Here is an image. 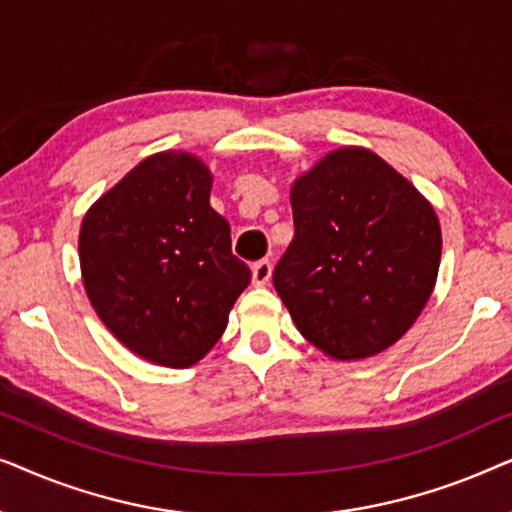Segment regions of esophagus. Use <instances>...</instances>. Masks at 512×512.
<instances>
[{"instance_id":"1","label":"esophagus","mask_w":512,"mask_h":512,"mask_svg":"<svg viewBox=\"0 0 512 512\" xmlns=\"http://www.w3.org/2000/svg\"><path fill=\"white\" fill-rule=\"evenodd\" d=\"M270 275H272V263L268 261V258H263V261L254 263V268H251V279H254L256 286L268 284Z\"/></svg>"}]
</instances>
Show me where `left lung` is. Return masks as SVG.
<instances>
[{
    "label": "left lung",
    "mask_w": 512,
    "mask_h": 512,
    "mask_svg": "<svg viewBox=\"0 0 512 512\" xmlns=\"http://www.w3.org/2000/svg\"><path fill=\"white\" fill-rule=\"evenodd\" d=\"M291 209L296 235L272 282L303 338L335 361L401 340L440 268L431 202L377 153L342 146L293 181Z\"/></svg>",
    "instance_id": "1"
}]
</instances>
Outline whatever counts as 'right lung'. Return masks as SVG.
Instances as JSON below:
<instances>
[{
	"instance_id": "obj_1",
	"label": "right lung",
	"mask_w": 512,
	"mask_h": 512,
	"mask_svg": "<svg viewBox=\"0 0 512 512\" xmlns=\"http://www.w3.org/2000/svg\"><path fill=\"white\" fill-rule=\"evenodd\" d=\"M209 193L212 172L198 156L160 151L83 216L79 261L90 305L123 347L156 366L198 363L251 282Z\"/></svg>"
}]
</instances>
